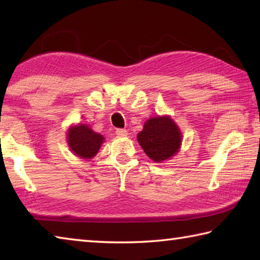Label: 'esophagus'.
Segmentation results:
<instances>
[{"label": "esophagus", "instance_id": "34e87169", "mask_svg": "<svg viewBox=\"0 0 260 260\" xmlns=\"http://www.w3.org/2000/svg\"><path fill=\"white\" fill-rule=\"evenodd\" d=\"M116 134H117L118 136H126V135H127V131L124 129V128H118V129L116 131Z\"/></svg>", "mask_w": 260, "mask_h": 260}]
</instances>
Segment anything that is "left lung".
<instances>
[{"label": "left lung", "instance_id": "obj_1", "mask_svg": "<svg viewBox=\"0 0 260 260\" xmlns=\"http://www.w3.org/2000/svg\"><path fill=\"white\" fill-rule=\"evenodd\" d=\"M138 141L147 156L159 162L178 152L181 133L170 117H155L146 121L138 134Z\"/></svg>", "mask_w": 260, "mask_h": 260}]
</instances>
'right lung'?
I'll use <instances>...</instances> for the list:
<instances>
[{"mask_svg": "<svg viewBox=\"0 0 260 260\" xmlns=\"http://www.w3.org/2000/svg\"><path fill=\"white\" fill-rule=\"evenodd\" d=\"M103 136L95 133L87 125H79L69 131L68 141L71 150L81 158H91L98 153Z\"/></svg>", "mask_w": 260, "mask_h": 260, "instance_id": "1", "label": "right lung"}]
</instances>
